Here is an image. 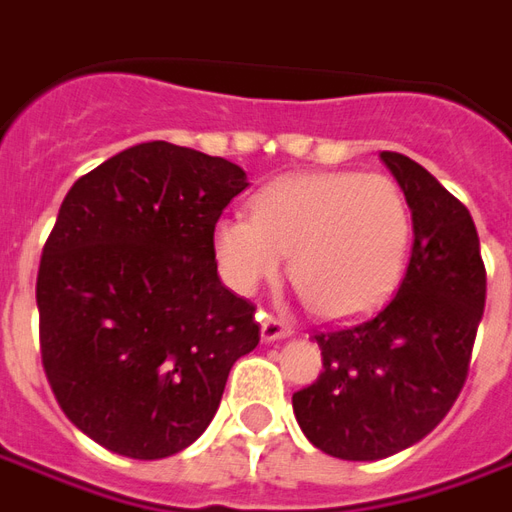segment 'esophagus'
<instances>
[{"label":"esophagus","mask_w":512,"mask_h":512,"mask_svg":"<svg viewBox=\"0 0 512 512\" xmlns=\"http://www.w3.org/2000/svg\"><path fill=\"white\" fill-rule=\"evenodd\" d=\"M290 334H293V329H290L288 323L279 321L274 315H268V312H260V337H263V343L285 340Z\"/></svg>","instance_id":"34e87169"}]
</instances>
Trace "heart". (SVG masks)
<instances>
[{
  "instance_id": "1",
  "label": "heart",
  "mask_w": 512,
  "mask_h": 512,
  "mask_svg": "<svg viewBox=\"0 0 512 512\" xmlns=\"http://www.w3.org/2000/svg\"><path fill=\"white\" fill-rule=\"evenodd\" d=\"M411 211L386 175L310 172L271 183L252 216L213 227V257L230 290L249 296L277 279L290 255V279L321 318L343 321L381 307L403 277Z\"/></svg>"
}]
</instances>
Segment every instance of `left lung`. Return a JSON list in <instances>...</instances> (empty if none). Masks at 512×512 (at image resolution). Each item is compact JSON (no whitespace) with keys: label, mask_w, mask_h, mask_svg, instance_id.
<instances>
[{"label":"left lung","mask_w":512,"mask_h":512,"mask_svg":"<svg viewBox=\"0 0 512 512\" xmlns=\"http://www.w3.org/2000/svg\"><path fill=\"white\" fill-rule=\"evenodd\" d=\"M381 161L411 208L406 277L370 318L315 334L323 373L293 395L304 436L343 461L389 458L447 417L485 307L472 213L417 161L389 150Z\"/></svg>","instance_id":"left-lung-1"}]
</instances>
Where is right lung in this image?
Returning a JSON list of instances; mask_svg holds the SVG:
<instances>
[{"label":"right lung","instance_id":"right-lung-1","mask_svg":"<svg viewBox=\"0 0 512 512\" xmlns=\"http://www.w3.org/2000/svg\"><path fill=\"white\" fill-rule=\"evenodd\" d=\"M246 186L227 158L142 142L65 194L40 257V356L65 417L106 450H186L260 343L255 304L213 257V227Z\"/></svg>","mask_w":512,"mask_h":512}]
</instances>
